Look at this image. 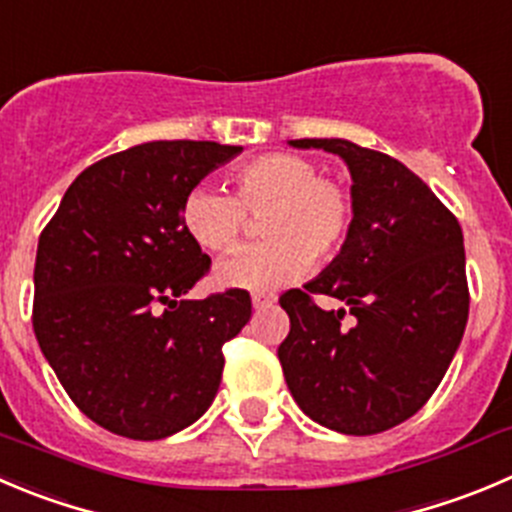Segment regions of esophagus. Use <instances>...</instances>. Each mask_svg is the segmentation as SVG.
I'll list each match as a JSON object with an SVG mask.
<instances>
[{
    "mask_svg": "<svg viewBox=\"0 0 512 512\" xmlns=\"http://www.w3.org/2000/svg\"><path fill=\"white\" fill-rule=\"evenodd\" d=\"M253 309H269L276 301V294H269V291H253L251 294Z\"/></svg>",
    "mask_w": 512,
    "mask_h": 512,
    "instance_id": "1",
    "label": "esophagus"
}]
</instances>
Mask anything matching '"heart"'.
I'll list each match as a JSON object with an SVG mask.
<instances>
[{
  "label": "heart",
  "instance_id": "1",
  "mask_svg": "<svg viewBox=\"0 0 512 512\" xmlns=\"http://www.w3.org/2000/svg\"><path fill=\"white\" fill-rule=\"evenodd\" d=\"M248 216H261L264 241L216 266V281L236 289H276L299 279L309 261L329 264L342 253L354 226L352 193L319 175L316 163L291 153H269L231 173V196L191 188L180 203V223L201 248L228 253L243 241Z\"/></svg>",
  "mask_w": 512,
  "mask_h": 512
}]
</instances>
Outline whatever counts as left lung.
<instances>
[{
  "instance_id": "left-lung-1",
  "label": "left lung",
  "mask_w": 512,
  "mask_h": 512,
  "mask_svg": "<svg viewBox=\"0 0 512 512\" xmlns=\"http://www.w3.org/2000/svg\"><path fill=\"white\" fill-rule=\"evenodd\" d=\"M349 165L354 226L342 253L304 289L281 294L289 337L279 362L296 405L344 435H377L422 410L445 377L470 309L457 218L407 165L342 138L289 140ZM344 300L324 312L313 294Z\"/></svg>"
}]
</instances>
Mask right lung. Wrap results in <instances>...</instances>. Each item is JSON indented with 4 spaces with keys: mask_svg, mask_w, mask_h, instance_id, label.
<instances>
[{
    "mask_svg": "<svg viewBox=\"0 0 512 512\" xmlns=\"http://www.w3.org/2000/svg\"><path fill=\"white\" fill-rule=\"evenodd\" d=\"M241 145L155 140L82 170L34 261L32 326L57 379L95 425L163 440L211 407L223 344L251 319V296L183 294L211 259L180 203Z\"/></svg>",
    "mask_w": 512,
    "mask_h": 512,
    "instance_id": "add662e5",
    "label": "right lung"
}]
</instances>
